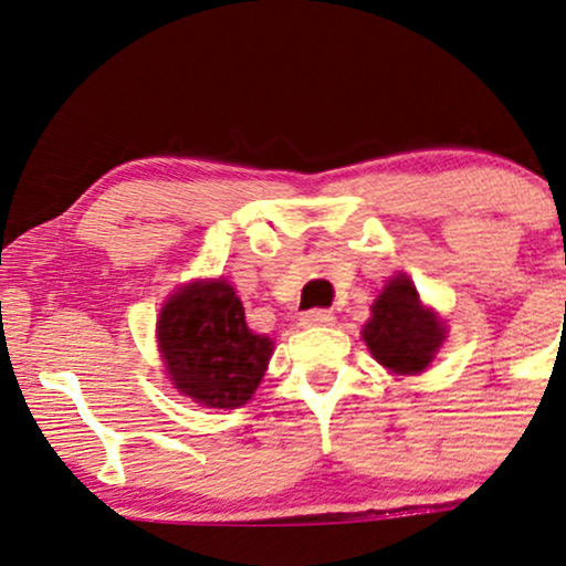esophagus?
<instances>
[{"label":"esophagus","mask_w":566,"mask_h":566,"mask_svg":"<svg viewBox=\"0 0 566 566\" xmlns=\"http://www.w3.org/2000/svg\"><path fill=\"white\" fill-rule=\"evenodd\" d=\"M334 313L331 311H307L303 313V318H300V326L305 328H315V326H334Z\"/></svg>","instance_id":"obj_1"}]
</instances>
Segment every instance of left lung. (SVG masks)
Returning <instances> with one entry per match:
<instances>
[{"instance_id":"obj_1","label":"left lung","mask_w":566,"mask_h":566,"mask_svg":"<svg viewBox=\"0 0 566 566\" xmlns=\"http://www.w3.org/2000/svg\"><path fill=\"white\" fill-rule=\"evenodd\" d=\"M361 338L386 370L419 375L446 342V326L432 307L421 305L411 279L398 274L373 303V318L361 328Z\"/></svg>"}]
</instances>
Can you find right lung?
Masks as SVG:
<instances>
[{"instance_id": "1", "label": "right lung", "mask_w": 566, "mask_h": 566, "mask_svg": "<svg viewBox=\"0 0 566 566\" xmlns=\"http://www.w3.org/2000/svg\"><path fill=\"white\" fill-rule=\"evenodd\" d=\"M165 373L180 396L207 409L251 401L274 342L253 334L230 282L199 279L170 295L157 318Z\"/></svg>"}]
</instances>
